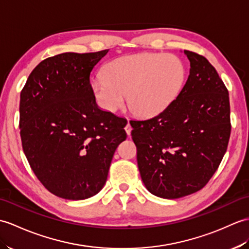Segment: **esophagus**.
Here are the masks:
<instances>
[{
  "instance_id": "34e87169",
  "label": "esophagus",
  "mask_w": 249,
  "mask_h": 249,
  "mask_svg": "<svg viewBox=\"0 0 249 249\" xmlns=\"http://www.w3.org/2000/svg\"><path fill=\"white\" fill-rule=\"evenodd\" d=\"M125 131H126L127 136L129 137V136H130V132H131V126H130V124H129V123L125 126Z\"/></svg>"
}]
</instances>
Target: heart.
Listing matches in <instances>:
<instances>
[{
	"label": "heart",
	"mask_w": 249,
	"mask_h": 249,
	"mask_svg": "<svg viewBox=\"0 0 249 249\" xmlns=\"http://www.w3.org/2000/svg\"><path fill=\"white\" fill-rule=\"evenodd\" d=\"M187 71L176 56L140 53L110 61L104 76L92 80L96 103L108 112L117 111L125 103L138 117L151 118L166 110L180 94Z\"/></svg>",
	"instance_id": "b5f03b06"
}]
</instances>
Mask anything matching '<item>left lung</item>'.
<instances>
[{"label": "left lung", "instance_id": "1", "mask_svg": "<svg viewBox=\"0 0 249 249\" xmlns=\"http://www.w3.org/2000/svg\"><path fill=\"white\" fill-rule=\"evenodd\" d=\"M190 74L172 105L148 120L130 121L144 186L176 199L203 189L221 163L230 137L228 90L204 56L184 51Z\"/></svg>", "mask_w": 249, "mask_h": 249}]
</instances>
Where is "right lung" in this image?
<instances>
[{"label": "right lung", "instance_id": "add662e5", "mask_svg": "<svg viewBox=\"0 0 249 249\" xmlns=\"http://www.w3.org/2000/svg\"><path fill=\"white\" fill-rule=\"evenodd\" d=\"M109 50L62 53L34 69L20 95L22 147L33 172L58 197H92L106 183L125 119L98 108L90 74Z\"/></svg>", "mask_w": 249, "mask_h": 249}]
</instances>
